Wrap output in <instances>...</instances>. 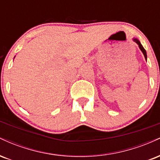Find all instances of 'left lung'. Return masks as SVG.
Wrapping results in <instances>:
<instances>
[{
  "label": "left lung",
  "mask_w": 160,
  "mask_h": 160,
  "mask_svg": "<svg viewBox=\"0 0 160 160\" xmlns=\"http://www.w3.org/2000/svg\"><path fill=\"white\" fill-rule=\"evenodd\" d=\"M132 40H133V41H134V42H135V43H136L138 45V47H139V48H140V49H141V52H143V54H144L145 59H146V61H147V58H148V57H147V52H146V50H145L144 47H143V46L141 45V42L139 41V40H138V39H137V38H133Z\"/></svg>",
  "instance_id": "obj_1"
}]
</instances>
